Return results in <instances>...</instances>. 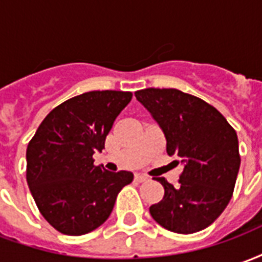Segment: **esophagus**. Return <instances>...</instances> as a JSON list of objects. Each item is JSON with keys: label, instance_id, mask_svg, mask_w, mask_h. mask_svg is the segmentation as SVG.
Instances as JSON below:
<instances>
[{"label": "esophagus", "instance_id": "esophagus-1", "mask_svg": "<svg viewBox=\"0 0 262 262\" xmlns=\"http://www.w3.org/2000/svg\"><path fill=\"white\" fill-rule=\"evenodd\" d=\"M148 178L146 176H143V174H136L135 176V181L136 182H144V181H147Z\"/></svg>", "mask_w": 262, "mask_h": 262}]
</instances>
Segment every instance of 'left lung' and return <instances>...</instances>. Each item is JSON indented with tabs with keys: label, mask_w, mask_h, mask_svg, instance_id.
I'll return each instance as SVG.
<instances>
[{
	"label": "left lung",
	"mask_w": 262,
	"mask_h": 262,
	"mask_svg": "<svg viewBox=\"0 0 262 262\" xmlns=\"http://www.w3.org/2000/svg\"><path fill=\"white\" fill-rule=\"evenodd\" d=\"M135 95L164 133L167 154L182 165L178 187L157 178L164 196L150 206L151 217L180 234L206 229L233 195L240 168L236 130L217 109L180 90L146 88Z\"/></svg>",
	"instance_id": "obj_1"
}]
</instances>
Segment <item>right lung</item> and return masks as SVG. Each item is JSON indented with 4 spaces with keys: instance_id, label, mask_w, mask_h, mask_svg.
<instances>
[{
    "instance_id": "add662e5",
    "label": "right lung",
    "mask_w": 262,
    "mask_h": 262,
    "mask_svg": "<svg viewBox=\"0 0 262 262\" xmlns=\"http://www.w3.org/2000/svg\"><path fill=\"white\" fill-rule=\"evenodd\" d=\"M132 92L90 91L50 112L26 150V181L45 219L67 236L95 230L108 219L120 189L133 181L129 171L94 165L115 119Z\"/></svg>"
}]
</instances>
